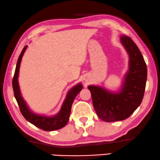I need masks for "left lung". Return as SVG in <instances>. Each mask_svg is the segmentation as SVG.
<instances>
[{"label":"left lung","mask_w":160,"mask_h":160,"mask_svg":"<svg viewBox=\"0 0 160 160\" xmlns=\"http://www.w3.org/2000/svg\"><path fill=\"white\" fill-rule=\"evenodd\" d=\"M120 41L129 57L121 90L113 93L101 86H88L97 115L108 122L124 120L133 113L143 98L147 81V66L138 46L127 36H121Z\"/></svg>","instance_id":"left-lung-1"}]
</instances>
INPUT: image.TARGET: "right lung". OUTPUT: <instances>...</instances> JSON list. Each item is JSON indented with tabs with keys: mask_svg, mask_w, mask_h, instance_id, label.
I'll list each match as a JSON object with an SVG mask.
<instances>
[{
	"mask_svg": "<svg viewBox=\"0 0 160 160\" xmlns=\"http://www.w3.org/2000/svg\"><path fill=\"white\" fill-rule=\"evenodd\" d=\"M27 48V46L24 48L21 54L19 56L16 65L15 74H14L12 79L14 95H15V98L17 102H18L19 110H20L22 115L28 122L42 130L50 131L60 129V128L64 127L67 124V122H68L73 101H74L76 96H77V94L82 90L83 86L82 83H78V84L74 86L67 93L66 98L63 102L62 105L61 110L56 115L52 117H46L33 113V112L29 110L26 102L24 101L23 98H22L20 90H19V86L18 83L19 67H20L22 56H23Z\"/></svg>",
	"mask_w": 160,
	"mask_h": 160,
	"instance_id": "1",
	"label": "right lung"
}]
</instances>
